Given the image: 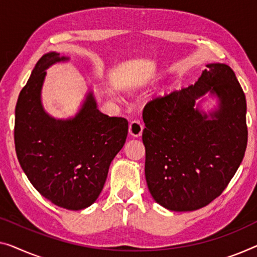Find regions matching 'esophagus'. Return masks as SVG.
<instances>
[{
    "label": "esophagus",
    "instance_id": "esophagus-1",
    "mask_svg": "<svg viewBox=\"0 0 257 257\" xmlns=\"http://www.w3.org/2000/svg\"><path fill=\"white\" fill-rule=\"evenodd\" d=\"M143 128L144 125L142 124L141 121L139 120H133L129 123V133L135 137H140L142 135V133H143Z\"/></svg>",
    "mask_w": 257,
    "mask_h": 257
}]
</instances>
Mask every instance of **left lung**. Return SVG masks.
Masks as SVG:
<instances>
[{
	"mask_svg": "<svg viewBox=\"0 0 257 257\" xmlns=\"http://www.w3.org/2000/svg\"><path fill=\"white\" fill-rule=\"evenodd\" d=\"M206 91L220 98L211 119L195 109ZM246 97L234 72L206 66L196 83L144 106L145 179L157 203L194 211L217 198L235 174L247 148Z\"/></svg>",
	"mask_w": 257,
	"mask_h": 257,
	"instance_id": "obj_1",
	"label": "left lung"
}]
</instances>
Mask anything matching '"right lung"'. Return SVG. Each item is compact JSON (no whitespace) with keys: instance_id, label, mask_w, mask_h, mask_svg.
I'll list each match as a JSON object with an SVG mask.
<instances>
[{"instance_id":"1","label":"right lung","mask_w":257,"mask_h":257,"mask_svg":"<svg viewBox=\"0 0 257 257\" xmlns=\"http://www.w3.org/2000/svg\"><path fill=\"white\" fill-rule=\"evenodd\" d=\"M66 60L53 52L37 62L17 100L15 148L26 177L45 198L82 210L104 188L110 163L125 143L128 121L102 114L91 92L74 118L49 116L40 101L46 70Z\"/></svg>"}]
</instances>
